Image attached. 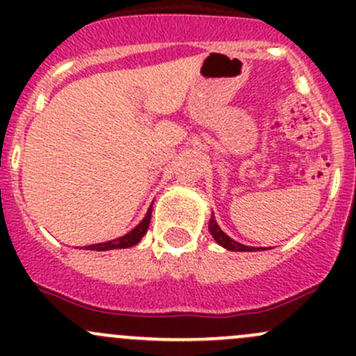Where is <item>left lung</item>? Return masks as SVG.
I'll use <instances>...</instances> for the list:
<instances>
[{"mask_svg": "<svg viewBox=\"0 0 356 356\" xmlns=\"http://www.w3.org/2000/svg\"><path fill=\"white\" fill-rule=\"evenodd\" d=\"M208 231H210V234L213 236V239L218 243V245L224 246L225 250H229V251H264V250H267V248H253V246L241 245V243H238V241H234L232 238H229V236L225 234L220 227H218L217 220H215V217H213V211H211L210 222H208Z\"/></svg>", "mask_w": 356, "mask_h": 356, "instance_id": "left-lung-1", "label": "left lung"}]
</instances>
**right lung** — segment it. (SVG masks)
<instances>
[{
  "mask_svg": "<svg viewBox=\"0 0 356 356\" xmlns=\"http://www.w3.org/2000/svg\"><path fill=\"white\" fill-rule=\"evenodd\" d=\"M152 208H153V204L148 208V213L145 215V218H143V220L139 222V224L136 225V227L132 229V231H129L125 236H120V238L111 239V241H106V243H98V245L84 246V250L108 251V250H122V248L136 246L139 241H141L143 236L146 234V231H148L149 220H152Z\"/></svg>",
  "mask_w": 356,
  "mask_h": 356,
  "instance_id": "1",
  "label": "right lung"
}]
</instances>
